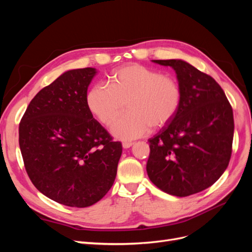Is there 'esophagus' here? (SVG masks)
Segmentation results:
<instances>
[{
  "label": "esophagus",
  "mask_w": 252,
  "mask_h": 252,
  "mask_svg": "<svg viewBox=\"0 0 252 252\" xmlns=\"http://www.w3.org/2000/svg\"><path fill=\"white\" fill-rule=\"evenodd\" d=\"M132 145H133L132 142H124V143H123V148H125V149L130 148V147L132 146Z\"/></svg>",
  "instance_id": "34e87169"
}]
</instances>
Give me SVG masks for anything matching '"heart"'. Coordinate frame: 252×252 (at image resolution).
<instances>
[{"instance_id":"obj_1","label":"heart","mask_w":252,"mask_h":252,"mask_svg":"<svg viewBox=\"0 0 252 252\" xmlns=\"http://www.w3.org/2000/svg\"><path fill=\"white\" fill-rule=\"evenodd\" d=\"M183 93L179 81L140 64L111 72L109 86L97 83L87 94V106L104 125H109L127 106L128 111L111 126L117 139L141 138L151 128H162L178 113Z\"/></svg>"}]
</instances>
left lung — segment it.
<instances>
[{
  "mask_svg": "<svg viewBox=\"0 0 252 252\" xmlns=\"http://www.w3.org/2000/svg\"><path fill=\"white\" fill-rule=\"evenodd\" d=\"M152 62L173 68L183 97L169 124L148 140L147 173L164 192L188 196L215 184L229 164L232 107L215 79L185 61Z\"/></svg>",
  "mask_w": 252,
  "mask_h": 252,
  "instance_id": "left-lung-1",
  "label": "left lung"
}]
</instances>
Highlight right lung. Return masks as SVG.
Listing matches in <instances>:
<instances>
[{"instance_id": "add662e5", "label": "right lung", "mask_w": 252, "mask_h": 252, "mask_svg": "<svg viewBox=\"0 0 252 252\" xmlns=\"http://www.w3.org/2000/svg\"><path fill=\"white\" fill-rule=\"evenodd\" d=\"M95 68L64 72L29 103L19 126L25 169L49 199L84 208L100 201L116 180L121 142L94 119L87 89Z\"/></svg>"}]
</instances>
